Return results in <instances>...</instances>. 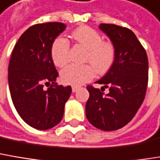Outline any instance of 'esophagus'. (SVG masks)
<instances>
[{
	"instance_id": "1",
	"label": "esophagus",
	"mask_w": 160,
	"mask_h": 160,
	"mask_svg": "<svg viewBox=\"0 0 160 160\" xmlns=\"http://www.w3.org/2000/svg\"><path fill=\"white\" fill-rule=\"evenodd\" d=\"M78 90H79V87L78 86H72V92H76Z\"/></svg>"
}]
</instances>
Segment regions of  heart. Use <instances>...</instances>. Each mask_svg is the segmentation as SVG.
<instances>
[{"label":"heart","mask_w":160,"mask_h":160,"mask_svg":"<svg viewBox=\"0 0 160 160\" xmlns=\"http://www.w3.org/2000/svg\"><path fill=\"white\" fill-rule=\"evenodd\" d=\"M72 37L81 46H83L87 53L85 60L91 62L99 73L107 71L112 65L115 56V50L112 44L102 41V37L96 30L89 26H80L73 33ZM69 43L65 37H57L50 48L51 58L54 64L62 67L68 59ZM94 75L93 67L90 64L66 66L60 72L61 80L68 85L79 86L92 79Z\"/></svg>","instance_id":"heart-1"}]
</instances>
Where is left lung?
<instances>
[{
    "instance_id": "8db88e82",
    "label": "left lung",
    "mask_w": 160,
    "mask_h": 160,
    "mask_svg": "<svg viewBox=\"0 0 160 160\" xmlns=\"http://www.w3.org/2000/svg\"><path fill=\"white\" fill-rule=\"evenodd\" d=\"M99 28L109 37L115 56L108 72L96 83L109 89L88 86L90 97L86 103V117L98 129L113 131L123 127L136 115L147 92L148 60L146 50L136 35L128 28L101 23Z\"/></svg>"
}]
</instances>
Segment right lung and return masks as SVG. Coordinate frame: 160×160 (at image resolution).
<instances>
[{
  "label": "right lung",
  "mask_w": 160,
  "mask_h": 160,
  "mask_svg": "<svg viewBox=\"0 0 160 160\" xmlns=\"http://www.w3.org/2000/svg\"><path fill=\"white\" fill-rule=\"evenodd\" d=\"M66 28L62 22L29 27L15 44L8 68V84L18 114L38 130L50 129L62 120L71 87L57 85L58 73L51 58L53 41ZM51 85L48 90L43 85Z\"/></svg>",
  "instance_id": "obj_1"
}]
</instances>
